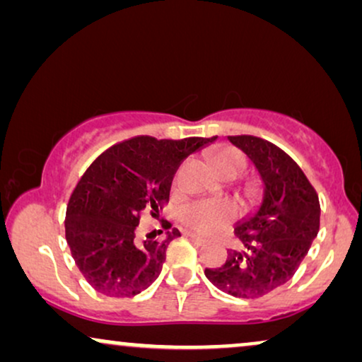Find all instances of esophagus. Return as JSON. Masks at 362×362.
Here are the masks:
<instances>
[{"label":"esophagus","mask_w":362,"mask_h":362,"mask_svg":"<svg viewBox=\"0 0 362 362\" xmlns=\"http://www.w3.org/2000/svg\"><path fill=\"white\" fill-rule=\"evenodd\" d=\"M185 235L187 237V239L194 240L196 244H204V242H206L204 237L199 235V234H194V232H189V230H186V232H185Z\"/></svg>","instance_id":"obj_1"}]
</instances>
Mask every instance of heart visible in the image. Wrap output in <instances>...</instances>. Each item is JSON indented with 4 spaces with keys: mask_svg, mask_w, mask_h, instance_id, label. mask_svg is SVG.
Segmentation results:
<instances>
[{
    "mask_svg": "<svg viewBox=\"0 0 362 362\" xmlns=\"http://www.w3.org/2000/svg\"><path fill=\"white\" fill-rule=\"evenodd\" d=\"M214 165L221 175H242L245 170V160L239 151L234 148H222V150L214 156ZM250 202L257 204L262 199V189L259 186H252L249 192ZM235 206L227 201H196L182 207L181 219L187 227L199 232H216L221 227L235 217Z\"/></svg>",
    "mask_w": 362,
    "mask_h": 362,
    "instance_id": "1",
    "label": "heart"
}]
</instances>
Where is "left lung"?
<instances>
[{
    "instance_id": "left-lung-1",
    "label": "left lung",
    "mask_w": 362,
    "mask_h": 362,
    "mask_svg": "<svg viewBox=\"0 0 362 362\" xmlns=\"http://www.w3.org/2000/svg\"><path fill=\"white\" fill-rule=\"evenodd\" d=\"M240 148L264 182L255 214L237 222L239 249L224 265L206 269L216 288L235 298H260L286 284L320 230V201L301 168L274 143L252 135L227 136Z\"/></svg>"
}]
</instances>
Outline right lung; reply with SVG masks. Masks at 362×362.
I'll list each match as a JSON object with an SVG mask.
<instances>
[{
  "label": "right lung",
  "mask_w": 362,
  "mask_h": 362,
  "mask_svg": "<svg viewBox=\"0 0 362 362\" xmlns=\"http://www.w3.org/2000/svg\"><path fill=\"white\" fill-rule=\"evenodd\" d=\"M217 136L156 140L135 136L103 151L77 182L66 212V240L88 285L113 298L135 296L161 274L170 242L136 237L141 212L170 201L173 176L182 160ZM170 229L166 221L163 226Z\"/></svg>",
  "instance_id": "add662e5"
}]
</instances>
